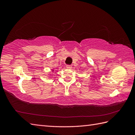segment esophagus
<instances>
[{
  "label": "esophagus",
  "mask_w": 135,
  "mask_h": 135,
  "mask_svg": "<svg viewBox=\"0 0 135 135\" xmlns=\"http://www.w3.org/2000/svg\"><path fill=\"white\" fill-rule=\"evenodd\" d=\"M66 68H68V69H71L72 68V66L71 65H66Z\"/></svg>",
  "instance_id": "34e87169"
}]
</instances>
